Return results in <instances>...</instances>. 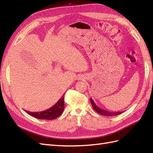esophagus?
<instances>
[{"mask_svg": "<svg viewBox=\"0 0 153 153\" xmlns=\"http://www.w3.org/2000/svg\"><path fill=\"white\" fill-rule=\"evenodd\" d=\"M81 78H83V77H82H82H81ZM81 78H80V79H81Z\"/></svg>", "mask_w": 153, "mask_h": 153, "instance_id": "esophagus-1", "label": "esophagus"}]
</instances>
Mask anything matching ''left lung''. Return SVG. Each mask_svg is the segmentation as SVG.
I'll list each match as a JSON object with an SVG mask.
<instances>
[{"label":"left lung","mask_w":153,"mask_h":153,"mask_svg":"<svg viewBox=\"0 0 153 153\" xmlns=\"http://www.w3.org/2000/svg\"><path fill=\"white\" fill-rule=\"evenodd\" d=\"M91 105H92V106L93 109L95 110V111L97 112H98L99 114H100L101 115H103V116H117L118 114H120L122 113L123 112H109V111H107V110H105L104 109H101L99 107L97 106L95 103L94 102V101L93 100V99L91 98Z\"/></svg>","instance_id":"left-lung-1"}]
</instances>
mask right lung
<instances>
[{
    "label": "right lung",
    "mask_w": 153,
    "mask_h": 153,
    "mask_svg": "<svg viewBox=\"0 0 153 153\" xmlns=\"http://www.w3.org/2000/svg\"><path fill=\"white\" fill-rule=\"evenodd\" d=\"M64 109V95L61 97L59 100L49 109L42 112H32L25 110L28 114L40 120H54L58 118L62 113L63 112Z\"/></svg>",
    "instance_id": "right-lung-1"
}]
</instances>
